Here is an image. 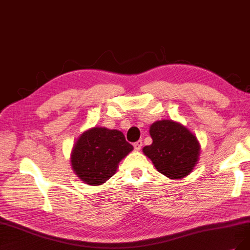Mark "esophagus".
<instances>
[{
    "mask_svg": "<svg viewBox=\"0 0 250 250\" xmlns=\"http://www.w3.org/2000/svg\"><path fill=\"white\" fill-rule=\"evenodd\" d=\"M133 145H134V148H135L136 150H140L142 145H143V142H142V140H139V141L135 142Z\"/></svg>",
    "mask_w": 250,
    "mask_h": 250,
    "instance_id": "obj_1",
    "label": "esophagus"
}]
</instances>
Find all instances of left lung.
I'll use <instances>...</instances> for the list:
<instances>
[{"label":"left lung","instance_id":"8db88e82","mask_svg":"<svg viewBox=\"0 0 250 250\" xmlns=\"http://www.w3.org/2000/svg\"><path fill=\"white\" fill-rule=\"evenodd\" d=\"M152 144L143 147V153L155 169L170 179H181L196 167L201 146L187 126L171 119L156 120L150 127Z\"/></svg>","mask_w":250,"mask_h":250}]
</instances>
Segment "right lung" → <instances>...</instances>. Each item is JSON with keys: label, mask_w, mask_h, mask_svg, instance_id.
<instances>
[{"label": "right lung", "mask_w": 250, "mask_h": 250, "mask_svg": "<svg viewBox=\"0 0 250 250\" xmlns=\"http://www.w3.org/2000/svg\"><path fill=\"white\" fill-rule=\"evenodd\" d=\"M133 149L120 131L104 126L90 127L73 146L72 170L88 186H102L113 176L120 161Z\"/></svg>", "instance_id": "obj_1"}]
</instances>
